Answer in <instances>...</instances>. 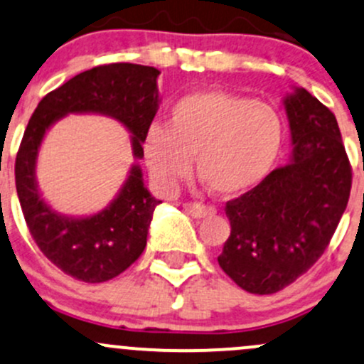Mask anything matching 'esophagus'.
Instances as JSON below:
<instances>
[{"label": "esophagus", "instance_id": "esophagus-1", "mask_svg": "<svg viewBox=\"0 0 364 364\" xmlns=\"http://www.w3.org/2000/svg\"><path fill=\"white\" fill-rule=\"evenodd\" d=\"M183 209H185L186 214H190L191 218L195 219H202V218H207V215H213L215 213L214 207L210 205H205V203H185L183 205Z\"/></svg>", "mask_w": 364, "mask_h": 364}]
</instances>
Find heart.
I'll list each match as a JSON object with an SVG mask.
<instances>
[{
    "label": "heart",
    "mask_w": 364,
    "mask_h": 364,
    "mask_svg": "<svg viewBox=\"0 0 364 364\" xmlns=\"http://www.w3.org/2000/svg\"><path fill=\"white\" fill-rule=\"evenodd\" d=\"M283 145L278 112L225 91H195L174 103L169 124H151L143 155L162 188L197 173L219 197L247 193L267 178Z\"/></svg>",
    "instance_id": "obj_1"
}]
</instances>
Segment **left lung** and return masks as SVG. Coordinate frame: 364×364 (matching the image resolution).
<instances>
[{
  "instance_id": "obj_1",
  "label": "left lung",
  "mask_w": 364,
  "mask_h": 364,
  "mask_svg": "<svg viewBox=\"0 0 364 364\" xmlns=\"http://www.w3.org/2000/svg\"><path fill=\"white\" fill-rule=\"evenodd\" d=\"M283 107L290 161L226 203L231 233L218 257L238 287L259 295L285 289L321 257L353 178L335 115L304 87H294Z\"/></svg>"
}]
</instances>
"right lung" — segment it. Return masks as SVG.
<instances>
[{"label": "right lung", "mask_w": 364, "mask_h": 364, "mask_svg": "<svg viewBox=\"0 0 364 364\" xmlns=\"http://www.w3.org/2000/svg\"><path fill=\"white\" fill-rule=\"evenodd\" d=\"M155 67L110 63L81 72L48 93L34 110L15 161V185L23 218L41 252L69 277L102 283L126 271L146 247L154 210L138 162L105 209L67 215L45 202L38 179L39 149L46 133L69 114H98L129 131L134 161L143 159V138L159 110Z\"/></svg>", "instance_id": "obj_1"}]
</instances>
